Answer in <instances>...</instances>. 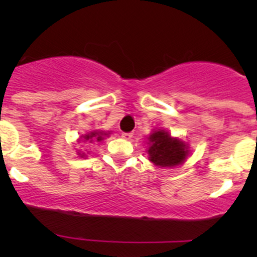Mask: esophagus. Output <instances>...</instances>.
Wrapping results in <instances>:
<instances>
[{"label":"esophagus","instance_id":"obj_1","mask_svg":"<svg viewBox=\"0 0 257 257\" xmlns=\"http://www.w3.org/2000/svg\"><path fill=\"white\" fill-rule=\"evenodd\" d=\"M122 138H124L125 140H131L133 138V133H122Z\"/></svg>","mask_w":257,"mask_h":257}]
</instances>
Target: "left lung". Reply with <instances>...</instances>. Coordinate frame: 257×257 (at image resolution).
<instances>
[{
  "label": "left lung",
  "instance_id": "left-lung-1",
  "mask_svg": "<svg viewBox=\"0 0 257 257\" xmlns=\"http://www.w3.org/2000/svg\"><path fill=\"white\" fill-rule=\"evenodd\" d=\"M150 147L147 150L150 161L159 167H175L181 164L187 156L184 141L173 139L163 131L155 132L149 138Z\"/></svg>",
  "mask_w": 257,
  "mask_h": 257
}]
</instances>
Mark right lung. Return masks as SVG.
Listing matches in <instances>:
<instances>
[{"label":"right lung","instance_id":"obj_1","mask_svg":"<svg viewBox=\"0 0 257 257\" xmlns=\"http://www.w3.org/2000/svg\"><path fill=\"white\" fill-rule=\"evenodd\" d=\"M101 135H102L101 133H91V134H89V135H85V137H83V139L84 140L89 141V143H91V141H95V140L100 141L102 139Z\"/></svg>","mask_w":257,"mask_h":257}]
</instances>
